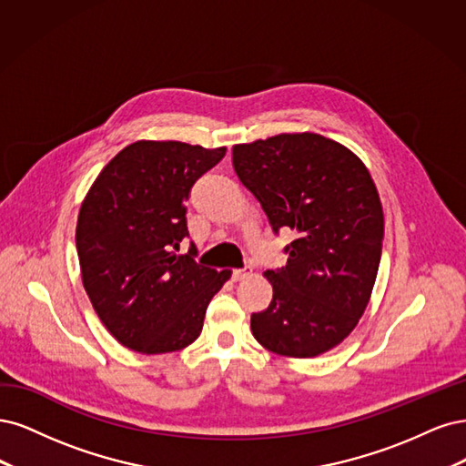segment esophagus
I'll list each match as a JSON object with an SVG mask.
<instances>
[{"instance_id": "34e87169", "label": "esophagus", "mask_w": 466, "mask_h": 466, "mask_svg": "<svg viewBox=\"0 0 466 466\" xmlns=\"http://www.w3.org/2000/svg\"><path fill=\"white\" fill-rule=\"evenodd\" d=\"M251 275V268L249 267H239V268H234L232 271V279L234 280H244Z\"/></svg>"}]
</instances>
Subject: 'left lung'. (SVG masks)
I'll return each mask as SVG.
<instances>
[{"instance_id":"obj_1","label":"left lung","mask_w":466,"mask_h":466,"mask_svg":"<svg viewBox=\"0 0 466 466\" xmlns=\"http://www.w3.org/2000/svg\"><path fill=\"white\" fill-rule=\"evenodd\" d=\"M232 164L273 232H296L287 265L265 273L273 299L251 313L253 337L282 356L331 350L362 318L380 268L383 208L368 168L318 133L236 145Z\"/></svg>"}]
</instances>
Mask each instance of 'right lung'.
Returning <instances> with one entry per match:
<instances>
[{
  "instance_id": "1",
  "label": "right lung",
  "mask_w": 466,
  "mask_h": 466,
  "mask_svg": "<svg viewBox=\"0 0 466 466\" xmlns=\"http://www.w3.org/2000/svg\"><path fill=\"white\" fill-rule=\"evenodd\" d=\"M227 148L137 141L95 179L77 218L83 287L100 321L141 354L182 350L199 337L211 298L230 279L195 261L186 201Z\"/></svg>"
}]
</instances>
